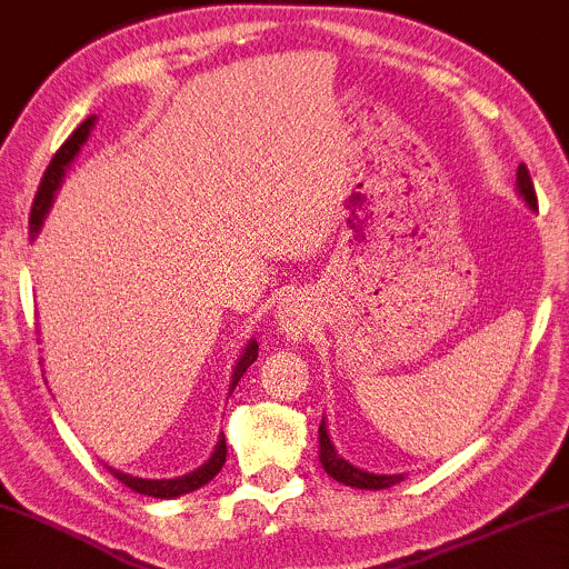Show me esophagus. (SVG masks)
<instances>
[{
	"label": "esophagus",
	"instance_id": "esophagus-1",
	"mask_svg": "<svg viewBox=\"0 0 569 569\" xmlns=\"http://www.w3.org/2000/svg\"><path fill=\"white\" fill-rule=\"evenodd\" d=\"M310 315H312L310 305H307L305 299L289 297L280 302L276 318H278L280 331H283L289 339H297L299 333H302V328L310 326Z\"/></svg>",
	"mask_w": 569,
	"mask_h": 569
}]
</instances>
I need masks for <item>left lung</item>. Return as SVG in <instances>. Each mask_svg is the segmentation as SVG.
I'll list each match as a JSON object with an SVG mask.
<instances>
[{
	"label": "left lung",
	"instance_id": "1",
	"mask_svg": "<svg viewBox=\"0 0 569 569\" xmlns=\"http://www.w3.org/2000/svg\"><path fill=\"white\" fill-rule=\"evenodd\" d=\"M517 190L527 207L538 209L536 188H532L530 172H527L525 163H519V169H517ZM318 442H320V463H323L326 475L333 477V480L341 485H350V488H360V490H385L402 480V475H373V471H362L358 467H352L350 461H345V458L339 456V450L333 448L331 435H328V429H326V421H320Z\"/></svg>",
	"mask_w": 569,
	"mask_h": 569
}]
</instances>
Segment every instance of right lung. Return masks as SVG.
<instances>
[{
    "instance_id": "right-lung-1",
    "label": "right lung",
    "mask_w": 569,
    "mask_h": 569,
    "mask_svg": "<svg viewBox=\"0 0 569 569\" xmlns=\"http://www.w3.org/2000/svg\"><path fill=\"white\" fill-rule=\"evenodd\" d=\"M92 127H94V116H89L87 121H81V124L73 129V134L68 137L63 146H60L58 153L52 156L50 167H47L42 182H39L37 198H33V207H31V222H29L31 241H33V238H37V232L42 230V222H44L47 211H50V207H52L54 190H58L60 182H63L66 169L71 167V161L79 156V148L87 142V137H89V132H92ZM257 352H259L257 339H251L249 345H246L241 360L236 362V371H232L230 395H232V389H236L238 381H241V376L246 373V368H249L251 362L257 360ZM224 456H228V445H224V435H222V437H219L214 453H211V458H209L207 463H203V467H198L196 471H190V475H184V477H174V480H142V477H132V475H127V471H119V469H113V467H108V471H111L116 480L124 482L129 490L140 492V496L177 498V496H184V492L198 490V488H201V485H207L209 480H214V477L219 475V469H222Z\"/></svg>"
}]
</instances>
